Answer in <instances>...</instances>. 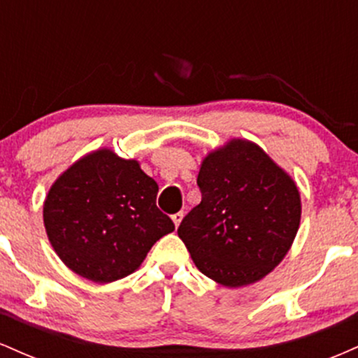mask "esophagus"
Wrapping results in <instances>:
<instances>
[{
	"mask_svg": "<svg viewBox=\"0 0 358 358\" xmlns=\"http://www.w3.org/2000/svg\"><path fill=\"white\" fill-rule=\"evenodd\" d=\"M182 219H183V212H176V213H173V215H171V220H173L175 227H178Z\"/></svg>",
	"mask_w": 358,
	"mask_h": 358,
	"instance_id": "esophagus-1",
	"label": "esophagus"
}]
</instances>
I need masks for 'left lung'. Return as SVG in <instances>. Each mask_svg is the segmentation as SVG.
<instances>
[{
    "mask_svg": "<svg viewBox=\"0 0 358 358\" xmlns=\"http://www.w3.org/2000/svg\"><path fill=\"white\" fill-rule=\"evenodd\" d=\"M202 202L185 215L178 237L205 276L229 287L269 274L296 237V183L264 151L232 139L207 155L196 178Z\"/></svg>",
    "mask_w": 358,
    "mask_h": 358,
    "instance_id": "left-lung-1",
    "label": "left lung"
}]
</instances>
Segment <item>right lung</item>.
Returning <instances> with one entry per match:
<instances>
[{
    "label": "right lung",
    "instance_id": "1",
    "mask_svg": "<svg viewBox=\"0 0 358 358\" xmlns=\"http://www.w3.org/2000/svg\"><path fill=\"white\" fill-rule=\"evenodd\" d=\"M158 185L136 159L110 150L85 155L48 190L43 224L69 269L94 282L134 273L153 244L175 231L156 207Z\"/></svg>",
    "mask_w": 358,
    "mask_h": 358
}]
</instances>
